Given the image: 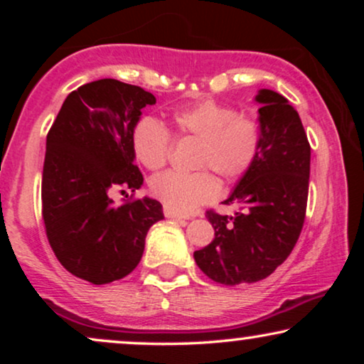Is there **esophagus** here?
Instances as JSON below:
<instances>
[{
  "mask_svg": "<svg viewBox=\"0 0 364 364\" xmlns=\"http://www.w3.org/2000/svg\"><path fill=\"white\" fill-rule=\"evenodd\" d=\"M164 215H166L167 218H173V220H188V217H183V215H181V213H177V212H173V210H171V208H164Z\"/></svg>",
  "mask_w": 364,
  "mask_h": 364,
  "instance_id": "34e87169",
  "label": "esophagus"
}]
</instances>
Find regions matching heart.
<instances>
[{
  "label": "heart",
  "mask_w": 364,
  "mask_h": 364,
  "mask_svg": "<svg viewBox=\"0 0 364 364\" xmlns=\"http://www.w3.org/2000/svg\"><path fill=\"white\" fill-rule=\"evenodd\" d=\"M172 124L177 136L200 141L193 166L212 168L227 181H237L245 176L260 156V124L212 99L173 111ZM131 147L139 164L157 171L167 162L172 139L161 121L146 116L139 119L132 129ZM149 188L167 208L187 213L215 198L218 182L208 171L192 173L167 171L152 177Z\"/></svg>",
  "instance_id": "heart-1"
}]
</instances>
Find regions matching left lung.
<instances>
[{
	"instance_id": "1",
	"label": "left lung",
	"mask_w": 364,
	"mask_h": 364,
	"mask_svg": "<svg viewBox=\"0 0 364 364\" xmlns=\"http://www.w3.org/2000/svg\"><path fill=\"white\" fill-rule=\"evenodd\" d=\"M262 151L223 203H240L233 215L207 212L215 238L193 252L198 268L222 285L260 282L275 272L300 237L305 222L310 156L296 109L282 94L255 96Z\"/></svg>"
}]
</instances>
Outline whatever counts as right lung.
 I'll use <instances>...</instances> for the list:
<instances>
[{
    "mask_svg": "<svg viewBox=\"0 0 364 364\" xmlns=\"http://www.w3.org/2000/svg\"><path fill=\"white\" fill-rule=\"evenodd\" d=\"M154 104L142 87L99 79L69 94L48 132L41 198L49 245L69 273L94 285L129 275L149 228L164 218L161 202L151 197L122 205L111 198L144 183L131 134L142 109Z\"/></svg>",
    "mask_w": 364,
    "mask_h": 364,
    "instance_id": "obj_1",
    "label": "right lung"
}]
</instances>
